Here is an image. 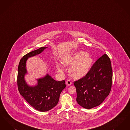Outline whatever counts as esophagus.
<instances>
[{
	"mask_svg": "<svg viewBox=\"0 0 130 130\" xmlns=\"http://www.w3.org/2000/svg\"><path fill=\"white\" fill-rule=\"evenodd\" d=\"M66 84L68 86H70L72 84V82L70 80H67L66 81Z\"/></svg>",
	"mask_w": 130,
	"mask_h": 130,
	"instance_id": "esophagus-1",
	"label": "esophagus"
}]
</instances>
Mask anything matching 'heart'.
I'll use <instances>...</instances> for the list:
<instances>
[{"label":"heart","mask_w":130,"mask_h":130,"mask_svg":"<svg viewBox=\"0 0 130 130\" xmlns=\"http://www.w3.org/2000/svg\"><path fill=\"white\" fill-rule=\"evenodd\" d=\"M63 62L67 66H71L69 70L71 76L77 79L86 74L91 66L93 60L86 52L81 51L64 59ZM58 69L62 71L61 67H58Z\"/></svg>","instance_id":"b5f03b06"}]
</instances>
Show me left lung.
Wrapping results in <instances>:
<instances>
[{
  "instance_id": "1",
  "label": "left lung",
  "mask_w": 130,
  "mask_h": 130,
  "mask_svg": "<svg viewBox=\"0 0 130 130\" xmlns=\"http://www.w3.org/2000/svg\"><path fill=\"white\" fill-rule=\"evenodd\" d=\"M112 80L111 62L105 54L94 63L84 76L74 81L77 102L88 109L99 106L110 93Z\"/></svg>"
}]
</instances>
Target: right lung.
<instances>
[{"label": "right lung", "mask_w": 130, "mask_h": 130, "mask_svg": "<svg viewBox=\"0 0 130 130\" xmlns=\"http://www.w3.org/2000/svg\"><path fill=\"white\" fill-rule=\"evenodd\" d=\"M46 47L31 51L20 59L18 67V87L20 94L26 101L37 110L48 111L57 105L62 90L66 87L65 80L57 81L47 74L38 79V84L30 87L26 83L24 76L27 73L26 62L28 57L40 54Z\"/></svg>", "instance_id": "obj_1"}]
</instances>
